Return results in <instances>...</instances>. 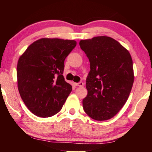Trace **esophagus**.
<instances>
[{
	"label": "esophagus",
	"instance_id": "1",
	"mask_svg": "<svg viewBox=\"0 0 152 152\" xmlns=\"http://www.w3.org/2000/svg\"><path fill=\"white\" fill-rule=\"evenodd\" d=\"M75 85L76 86H80V87H82L84 86V83L83 82H79V83H75Z\"/></svg>",
	"mask_w": 152,
	"mask_h": 152
}]
</instances>
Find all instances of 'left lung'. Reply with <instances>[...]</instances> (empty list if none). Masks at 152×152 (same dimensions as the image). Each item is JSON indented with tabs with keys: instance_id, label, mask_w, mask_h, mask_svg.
Instances as JSON below:
<instances>
[{
	"instance_id": "1",
	"label": "left lung",
	"mask_w": 152,
	"mask_h": 152,
	"mask_svg": "<svg viewBox=\"0 0 152 152\" xmlns=\"http://www.w3.org/2000/svg\"><path fill=\"white\" fill-rule=\"evenodd\" d=\"M81 49L90 62L87 76L84 111L98 121L114 117L126 103L134 81L130 53L115 39L95 37L81 40Z\"/></svg>"
}]
</instances>
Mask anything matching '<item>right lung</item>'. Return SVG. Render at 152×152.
<instances>
[{
    "label": "right lung",
    "instance_id": "1",
    "mask_svg": "<svg viewBox=\"0 0 152 152\" xmlns=\"http://www.w3.org/2000/svg\"><path fill=\"white\" fill-rule=\"evenodd\" d=\"M74 40L42 38L28 46L17 64L20 97L35 115L51 117L61 111L72 91L64 80V61L75 47Z\"/></svg>",
    "mask_w": 152,
    "mask_h": 152
}]
</instances>
